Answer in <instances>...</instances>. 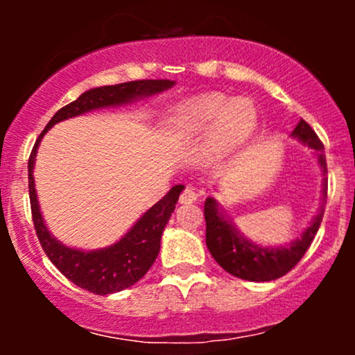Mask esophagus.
<instances>
[{"instance_id": "1", "label": "esophagus", "mask_w": 355, "mask_h": 355, "mask_svg": "<svg viewBox=\"0 0 355 355\" xmlns=\"http://www.w3.org/2000/svg\"><path fill=\"white\" fill-rule=\"evenodd\" d=\"M197 198H198V193L195 191V189H191V187H187V189L183 190L182 195H180V203L187 205V203L197 202Z\"/></svg>"}]
</instances>
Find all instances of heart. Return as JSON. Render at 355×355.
<instances>
[{"label": "heart", "mask_w": 355, "mask_h": 355, "mask_svg": "<svg viewBox=\"0 0 355 355\" xmlns=\"http://www.w3.org/2000/svg\"><path fill=\"white\" fill-rule=\"evenodd\" d=\"M172 121L183 133L205 132L215 123L214 145L223 153L250 138L257 126V112L245 98L230 100L222 93H203L175 107Z\"/></svg>", "instance_id": "1"}]
</instances>
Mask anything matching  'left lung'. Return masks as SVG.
Returning a JSON list of instances; mask_svg holds the SVG:
<instances>
[{
    "label": "left lung",
    "instance_id": "8db88e82",
    "mask_svg": "<svg viewBox=\"0 0 355 355\" xmlns=\"http://www.w3.org/2000/svg\"><path fill=\"white\" fill-rule=\"evenodd\" d=\"M292 137L302 141L309 148L315 150L322 173H327L324 145L311 125L300 120L292 132ZM325 198H327V178L322 182V205L319 214L313 217L311 225L304 230L300 239L291 242L288 247H262L242 237L239 230L232 225V222L220 211L222 209L218 207L217 200L209 197L203 207L207 223V247L218 266L239 279L252 280V282H268V280L279 279L291 272L311 247L324 217Z\"/></svg>",
    "mask_w": 355,
    "mask_h": 355
}]
</instances>
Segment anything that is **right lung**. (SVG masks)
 <instances>
[{
	"instance_id": "right-lung-1",
	"label": "right lung",
	"mask_w": 355,
	"mask_h": 355,
	"mask_svg": "<svg viewBox=\"0 0 355 355\" xmlns=\"http://www.w3.org/2000/svg\"><path fill=\"white\" fill-rule=\"evenodd\" d=\"M173 85L175 81L170 80H138L88 89L53 115L31 150L30 160H28V189H30L33 225L40 243L44 254L61 274L92 294L108 295L113 292H120L132 287L148 272L160 252L162 234H164L166 222L172 217L183 185H175L173 189H170L168 193L160 202L155 203L152 209L146 210L135 225L126 232L125 237H121L116 243L100 248V250H78V248L63 245L60 240L53 237L44 225L33 178L36 150L44 133L58 121L83 115L96 108L116 107V105L130 103L144 96L157 95L172 88Z\"/></svg>"
}]
</instances>
